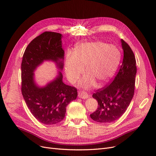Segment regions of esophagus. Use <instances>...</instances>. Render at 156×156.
<instances>
[{
	"instance_id": "esophagus-1",
	"label": "esophagus",
	"mask_w": 156,
	"mask_h": 156,
	"mask_svg": "<svg viewBox=\"0 0 156 156\" xmlns=\"http://www.w3.org/2000/svg\"><path fill=\"white\" fill-rule=\"evenodd\" d=\"M78 96L79 98H81V99H87L88 98V94L86 92H84V91L79 92Z\"/></svg>"
}]
</instances>
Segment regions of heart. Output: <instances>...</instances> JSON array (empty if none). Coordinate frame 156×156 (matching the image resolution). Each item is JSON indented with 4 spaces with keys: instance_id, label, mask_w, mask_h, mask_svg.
<instances>
[{
    "instance_id": "1",
    "label": "heart",
    "mask_w": 156,
    "mask_h": 156,
    "mask_svg": "<svg viewBox=\"0 0 156 156\" xmlns=\"http://www.w3.org/2000/svg\"><path fill=\"white\" fill-rule=\"evenodd\" d=\"M121 60L119 49L104 42H87L78 45L73 54H68L65 61V72L68 79L74 83L83 72L87 75L79 86L90 88L98 81L99 85L107 82L119 68Z\"/></svg>"
}]
</instances>
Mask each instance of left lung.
I'll list each match as a JSON object with an SVG mask.
<instances>
[{"label":"left lung","instance_id":"8db88e82","mask_svg":"<svg viewBox=\"0 0 156 156\" xmlns=\"http://www.w3.org/2000/svg\"><path fill=\"white\" fill-rule=\"evenodd\" d=\"M124 58L122 65L109 85L99 89L92 97L98 103L97 110L91 119L100 123H110L119 119L126 112L134 95L136 60L133 51L126 41L121 40Z\"/></svg>","mask_w":156,"mask_h":156}]
</instances>
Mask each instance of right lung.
<instances>
[{
  "label": "right lung",
  "instance_id": "1",
  "mask_svg": "<svg viewBox=\"0 0 156 156\" xmlns=\"http://www.w3.org/2000/svg\"><path fill=\"white\" fill-rule=\"evenodd\" d=\"M62 35L54 32H45L28 45L21 63V92L32 115L42 124H58L65 117L66 107L77 97L73 87L63 83L61 72L53 80L40 87L34 79L36 68L44 61H52L62 71L64 51Z\"/></svg>",
  "mask_w": 156,
  "mask_h": 156
}]
</instances>
